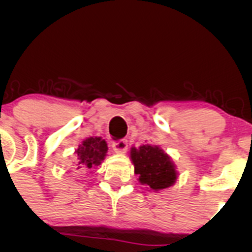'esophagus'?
<instances>
[{"label":"esophagus","instance_id":"esophagus-1","mask_svg":"<svg viewBox=\"0 0 252 252\" xmlns=\"http://www.w3.org/2000/svg\"><path fill=\"white\" fill-rule=\"evenodd\" d=\"M112 149L117 154H124L126 152V149H128V143H126V140H120L112 144Z\"/></svg>","mask_w":252,"mask_h":252}]
</instances>
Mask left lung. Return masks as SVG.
<instances>
[{
    "instance_id": "8db88e82",
    "label": "left lung",
    "mask_w": 252,
    "mask_h": 252,
    "mask_svg": "<svg viewBox=\"0 0 252 252\" xmlns=\"http://www.w3.org/2000/svg\"><path fill=\"white\" fill-rule=\"evenodd\" d=\"M130 160L134 164L135 174L141 185L148 186V190L169 189L179 178L174 161L160 146L142 144L138 148H130Z\"/></svg>"
}]
</instances>
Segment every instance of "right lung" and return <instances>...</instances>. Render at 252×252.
Returning a JSON list of instances; mask_svg holds the SVG:
<instances>
[{
  "instance_id": "1",
  "label": "right lung",
  "mask_w": 252,
  "mask_h": 252,
  "mask_svg": "<svg viewBox=\"0 0 252 252\" xmlns=\"http://www.w3.org/2000/svg\"><path fill=\"white\" fill-rule=\"evenodd\" d=\"M74 153L78 156L77 169L79 172L85 170V172L91 173V170L100 166L104 158H106L108 144L102 137L91 136V137L85 138L74 150Z\"/></svg>"
}]
</instances>
